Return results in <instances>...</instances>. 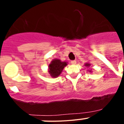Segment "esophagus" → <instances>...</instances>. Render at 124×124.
Wrapping results in <instances>:
<instances>
[{
    "instance_id": "obj_1",
    "label": "esophagus",
    "mask_w": 124,
    "mask_h": 124,
    "mask_svg": "<svg viewBox=\"0 0 124 124\" xmlns=\"http://www.w3.org/2000/svg\"><path fill=\"white\" fill-rule=\"evenodd\" d=\"M71 63L72 64H76V60H73V61H71Z\"/></svg>"
}]
</instances>
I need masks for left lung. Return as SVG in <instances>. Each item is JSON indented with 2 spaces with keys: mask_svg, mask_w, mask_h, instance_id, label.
I'll use <instances>...</instances> for the list:
<instances>
[{
  "mask_svg": "<svg viewBox=\"0 0 124 124\" xmlns=\"http://www.w3.org/2000/svg\"><path fill=\"white\" fill-rule=\"evenodd\" d=\"M85 66H90V64H89V63H86V64H85Z\"/></svg>",
  "mask_w": 124,
  "mask_h": 124,
  "instance_id": "8db88e82",
  "label": "left lung"
}]
</instances>
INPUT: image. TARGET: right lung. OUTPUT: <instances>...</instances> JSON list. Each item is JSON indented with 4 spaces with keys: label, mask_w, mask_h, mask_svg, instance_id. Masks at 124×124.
Here are the masks:
<instances>
[{
    "label": "right lung",
    "mask_w": 124,
    "mask_h": 124,
    "mask_svg": "<svg viewBox=\"0 0 124 124\" xmlns=\"http://www.w3.org/2000/svg\"><path fill=\"white\" fill-rule=\"evenodd\" d=\"M66 65V62H62L58 59L53 60L49 65V73L50 75L53 78L58 76Z\"/></svg>",
    "instance_id": "right-lung-1"
}]
</instances>
